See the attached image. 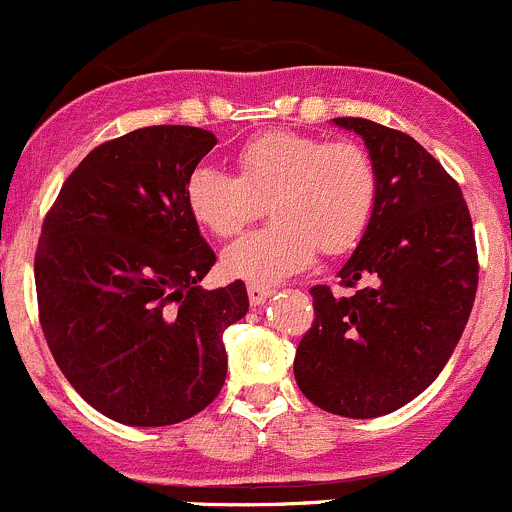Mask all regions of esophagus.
<instances>
[{"label":"esophagus","instance_id":"obj_1","mask_svg":"<svg viewBox=\"0 0 512 512\" xmlns=\"http://www.w3.org/2000/svg\"><path fill=\"white\" fill-rule=\"evenodd\" d=\"M246 291H249L251 306H261V303L271 296V288L261 286V283H249V286H246Z\"/></svg>","mask_w":512,"mask_h":512}]
</instances>
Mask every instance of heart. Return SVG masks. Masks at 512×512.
Segmentation results:
<instances>
[{
	"instance_id": "1",
	"label": "heart",
	"mask_w": 512,
	"mask_h": 512,
	"mask_svg": "<svg viewBox=\"0 0 512 512\" xmlns=\"http://www.w3.org/2000/svg\"><path fill=\"white\" fill-rule=\"evenodd\" d=\"M373 161L356 141H326L298 131H263L236 151V174L199 166L186 181L191 216L219 239L241 234L268 201V229L224 254L226 273L278 283L326 256L351 251L376 209Z\"/></svg>"
}]
</instances>
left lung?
I'll return each mask as SVG.
<instances>
[{"label": "left lung", "instance_id": "1", "mask_svg": "<svg viewBox=\"0 0 512 512\" xmlns=\"http://www.w3.org/2000/svg\"><path fill=\"white\" fill-rule=\"evenodd\" d=\"M333 124L366 144L376 209L338 271L356 291L311 288L316 318L293 376L323 411L378 418L421 396L458 346L478 288L475 234L460 186L413 136L353 116Z\"/></svg>", "mask_w": 512, "mask_h": 512}]
</instances>
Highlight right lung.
Segmentation results:
<instances>
[{
    "instance_id": "obj_1",
    "label": "right lung",
    "mask_w": 512,
    "mask_h": 512,
    "mask_svg": "<svg viewBox=\"0 0 512 512\" xmlns=\"http://www.w3.org/2000/svg\"><path fill=\"white\" fill-rule=\"evenodd\" d=\"M216 146L196 126H146L86 154L42 226L39 321L74 391L126 426L204 411L226 381L224 331L246 316L244 281L206 291L216 254L186 181Z\"/></svg>"
}]
</instances>
